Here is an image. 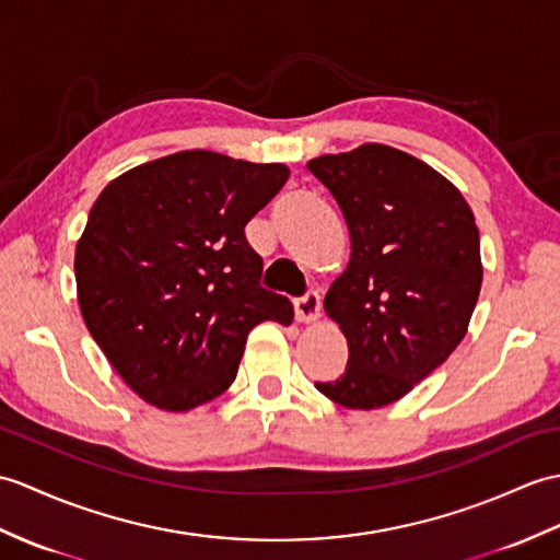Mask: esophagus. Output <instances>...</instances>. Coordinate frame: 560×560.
I'll return each mask as SVG.
<instances>
[{
	"mask_svg": "<svg viewBox=\"0 0 560 560\" xmlns=\"http://www.w3.org/2000/svg\"><path fill=\"white\" fill-rule=\"evenodd\" d=\"M319 307H322V298L315 289H310L305 295L295 298L293 301L298 322H315L319 317Z\"/></svg>",
	"mask_w": 560,
	"mask_h": 560,
	"instance_id": "34e87169",
	"label": "esophagus"
}]
</instances>
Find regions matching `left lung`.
<instances>
[{
  "label": "left lung",
  "mask_w": 560,
  "mask_h": 560,
  "mask_svg": "<svg viewBox=\"0 0 560 560\" xmlns=\"http://www.w3.org/2000/svg\"><path fill=\"white\" fill-rule=\"evenodd\" d=\"M307 168L350 231V262L324 298L348 339V365L315 386L343 408H384L463 341L482 289L475 217L451 180L380 142Z\"/></svg>",
  "instance_id": "obj_1"
}]
</instances>
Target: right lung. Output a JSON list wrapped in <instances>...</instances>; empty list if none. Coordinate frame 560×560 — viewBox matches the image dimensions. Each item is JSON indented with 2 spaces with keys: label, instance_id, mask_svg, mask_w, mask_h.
Segmentation results:
<instances>
[{
  "label": "right lung",
  "instance_id": "1",
  "mask_svg": "<svg viewBox=\"0 0 560 560\" xmlns=\"http://www.w3.org/2000/svg\"><path fill=\"white\" fill-rule=\"evenodd\" d=\"M285 178L283 164L186 150L100 192L75 245L78 305L142 400L184 412L221 396L253 327L293 319L289 298L259 285L262 257L245 238Z\"/></svg>",
  "mask_w": 560,
  "mask_h": 560
}]
</instances>
